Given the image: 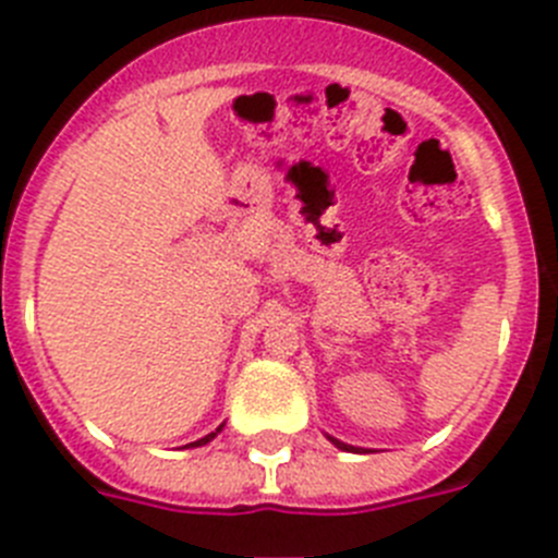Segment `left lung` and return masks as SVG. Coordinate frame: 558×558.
<instances>
[{
  "label": "left lung",
  "instance_id": "left-lung-1",
  "mask_svg": "<svg viewBox=\"0 0 558 558\" xmlns=\"http://www.w3.org/2000/svg\"><path fill=\"white\" fill-rule=\"evenodd\" d=\"M329 438V441H332V445L335 447H338V450H352V452H363V450H357V447H352V445H343V441H338V438H332V436H327Z\"/></svg>",
  "mask_w": 558,
  "mask_h": 558
}]
</instances>
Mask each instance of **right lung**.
Here are the masks:
<instances>
[{
  "label": "right lung",
  "mask_w": 558,
  "mask_h": 558,
  "mask_svg": "<svg viewBox=\"0 0 558 558\" xmlns=\"http://www.w3.org/2000/svg\"><path fill=\"white\" fill-rule=\"evenodd\" d=\"M220 427H223V425H220ZM220 427H218V430H215V433H209V436L198 438V441H192V445H186V447H204V445H209L211 438H215V436H218V433H220Z\"/></svg>",
  "instance_id": "1"
}]
</instances>
